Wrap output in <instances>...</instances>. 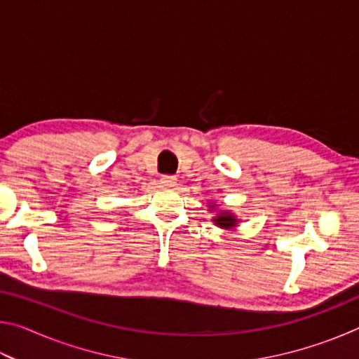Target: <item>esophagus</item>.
<instances>
[{
  "mask_svg": "<svg viewBox=\"0 0 359 359\" xmlns=\"http://www.w3.org/2000/svg\"><path fill=\"white\" fill-rule=\"evenodd\" d=\"M175 180H177V179H175L174 175H161V179H160L163 187H174Z\"/></svg>",
  "mask_w": 359,
  "mask_h": 359,
  "instance_id": "esophagus-1",
  "label": "esophagus"
}]
</instances>
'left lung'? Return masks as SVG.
I'll use <instances>...</instances> for the list:
<instances>
[{"mask_svg":"<svg viewBox=\"0 0 359 359\" xmlns=\"http://www.w3.org/2000/svg\"><path fill=\"white\" fill-rule=\"evenodd\" d=\"M217 208V204L212 203L210 205V210H214ZM238 218H236V215L231 214V212L228 210H218V215L214 218V223L217 224V226H220L223 229H231L234 228L236 224H238Z\"/></svg>","mask_w":359,"mask_h":359,"instance_id":"obj_1","label":"left lung"}]
</instances>
